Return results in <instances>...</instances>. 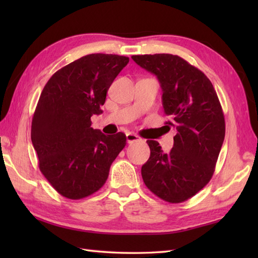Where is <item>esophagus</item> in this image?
<instances>
[{
    "mask_svg": "<svg viewBox=\"0 0 258 258\" xmlns=\"http://www.w3.org/2000/svg\"><path fill=\"white\" fill-rule=\"evenodd\" d=\"M126 141H127L128 144H132V143H135V142H141L142 139L140 138L139 135H136V134L127 133V134H126Z\"/></svg>",
    "mask_w": 258,
    "mask_h": 258,
    "instance_id": "1",
    "label": "esophagus"
}]
</instances>
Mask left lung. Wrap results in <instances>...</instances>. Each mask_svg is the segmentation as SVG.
<instances>
[{
  "instance_id": "obj_1",
  "label": "left lung",
  "mask_w": 258,
  "mask_h": 258,
  "mask_svg": "<svg viewBox=\"0 0 258 258\" xmlns=\"http://www.w3.org/2000/svg\"><path fill=\"white\" fill-rule=\"evenodd\" d=\"M133 61L154 74L162 87L164 112L177 134L169 153L147 141L151 155L142 177L152 193L168 203L190 199L210 182L225 138L223 109L207 76L173 54L133 55Z\"/></svg>"
}]
</instances>
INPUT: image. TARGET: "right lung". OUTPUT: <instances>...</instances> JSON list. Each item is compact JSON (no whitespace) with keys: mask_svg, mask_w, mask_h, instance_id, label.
I'll return each instance as SVG.
<instances>
[{"mask_svg":"<svg viewBox=\"0 0 258 258\" xmlns=\"http://www.w3.org/2000/svg\"><path fill=\"white\" fill-rule=\"evenodd\" d=\"M130 61L115 54H90L52 75L32 119L31 139L42 174L70 200L94 194L105 184L109 167L126 145L118 132L106 136L91 127L103 111L106 93Z\"/></svg>","mask_w":258,"mask_h":258,"instance_id":"1","label":"right lung"}]
</instances>
